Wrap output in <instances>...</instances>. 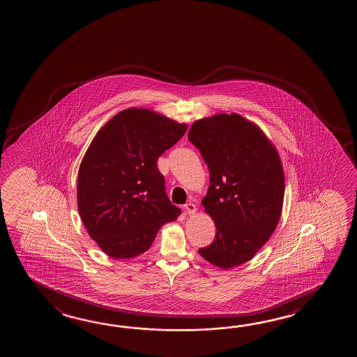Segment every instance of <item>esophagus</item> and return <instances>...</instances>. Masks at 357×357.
<instances>
[{"mask_svg":"<svg viewBox=\"0 0 357 357\" xmlns=\"http://www.w3.org/2000/svg\"><path fill=\"white\" fill-rule=\"evenodd\" d=\"M184 209L187 211V214L193 215V214H195V211H197V206L193 203H188V204L184 205Z\"/></svg>","mask_w":357,"mask_h":357,"instance_id":"1","label":"esophagus"}]
</instances>
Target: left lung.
<instances>
[{"label": "left lung", "mask_w": 357, "mask_h": 357, "mask_svg": "<svg viewBox=\"0 0 357 357\" xmlns=\"http://www.w3.org/2000/svg\"><path fill=\"white\" fill-rule=\"evenodd\" d=\"M188 138L209 169L202 204L216 228L215 239L199 254L222 269L246 263L280 219L285 181L278 151L261 129L236 113L199 119Z\"/></svg>", "instance_id": "8db88e82"}]
</instances>
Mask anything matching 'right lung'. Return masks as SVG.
I'll use <instances>...</instances> for the list:
<instances>
[{
	"mask_svg": "<svg viewBox=\"0 0 357 357\" xmlns=\"http://www.w3.org/2000/svg\"><path fill=\"white\" fill-rule=\"evenodd\" d=\"M185 132V124L129 108L105 123L88 146L78 170V211L107 255H141L162 225L181 215L165 193L157 160Z\"/></svg>",
	"mask_w": 357,
	"mask_h": 357,
	"instance_id": "right-lung-1",
	"label": "right lung"
}]
</instances>
